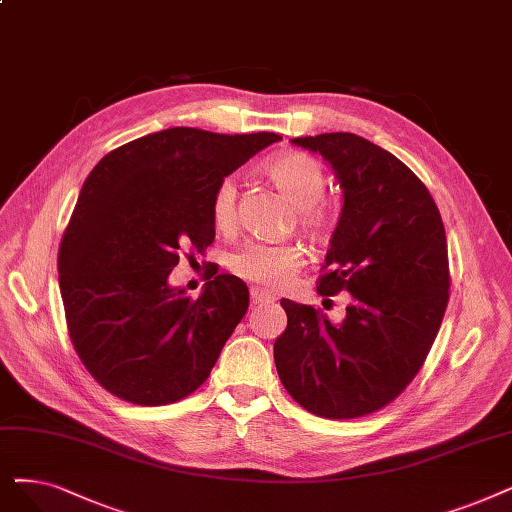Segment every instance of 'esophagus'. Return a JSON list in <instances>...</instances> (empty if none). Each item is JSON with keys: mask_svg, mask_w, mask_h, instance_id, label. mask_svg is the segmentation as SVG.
<instances>
[{"mask_svg": "<svg viewBox=\"0 0 512 512\" xmlns=\"http://www.w3.org/2000/svg\"><path fill=\"white\" fill-rule=\"evenodd\" d=\"M250 296H252V302H254V304H271V302L277 300L271 292L262 290V288H256V285L250 290Z\"/></svg>", "mask_w": 512, "mask_h": 512, "instance_id": "obj_1", "label": "esophagus"}]
</instances>
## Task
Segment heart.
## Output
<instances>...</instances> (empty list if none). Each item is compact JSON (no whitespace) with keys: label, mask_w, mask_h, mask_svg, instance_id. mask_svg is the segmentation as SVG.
Here are the masks:
<instances>
[{"label":"heart","mask_w":512,"mask_h":512,"mask_svg":"<svg viewBox=\"0 0 512 512\" xmlns=\"http://www.w3.org/2000/svg\"><path fill=\"white\" fill-rule=\"evenodd\" d=\"M267 178L296 208V224L313 239L330 235L336 224V208L323 197L325 172L321 163L304 153H285L267 163ZM212 224L220 233H229L237 224V182L224 176L210 201ZM231 271L264 288H279L300 267L302 254L294 245L250 241L229 258Z\"/></svg>","instance_id":"b5f03b06"}]
</instances>
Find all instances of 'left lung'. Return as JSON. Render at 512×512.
Returning <instances> with one entry per match:
<instances>
[{
	"label": "left lung",
	"mask_w": 512,
	"mask_h": 512,
	"mask_svg": "<svg viewBox=\"0 0 512 512\" xmlns=\"http://www.w3.org/2000/svg\"><path fill=\"white\" fill-rule=\"evenodd\" d=\"M330 163L342 214L317 279L321 296L349 292L342 323L281 300L277 374L306 412L349 420L397 399L431 351L449 300L443 220L422 180L393 153L349 132L294 138Z\"/></svg>",
	"instance_id": "obj_1"
}]
</instances>
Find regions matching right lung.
Wrapping results in <instances>:
<instances>
[{
  "instance_id": "right-lung-1",
  "label": "right lung",
  "mask_w": 512,
  "mask_h": 512,
  "mask_svg": "<svg viewBox=\"0 0 512 512\" xmlns=\"http://www.w3.org/2000/svg\"><path fill=\"white\" fill-rule=\"evenodd\" d=\"M277 140L170 128L117 147L86 178L60 239L58 283L75 351L111 395L168 405L208 380L248 311V285L212 273L193 300L168 277L182 252L214 241L218 182Z\"/></svg>"
}]
</instances>
